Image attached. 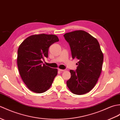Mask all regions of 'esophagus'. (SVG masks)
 Wrapping results in <instances>:
<instances>
[{
  "label": "esophagus",
  "mask_w": 120,
  "mask_h": 120,
  "mask_svg": "<svg viewBox=\"0 0 120 120\" xmlns=\"http://www.w3.org/2000/svg\"><path fill=\"white\" fill-rule=\"evenodd\" d=\"M58 70H59L60 71H65L64 69H60V68L58 69Z\"/></svg>",
  "instance_id": "obj_1"
}]
</instances>
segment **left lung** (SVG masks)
<instances>
[{
  "label": "left lung",
  "mask_w": 120,
  "mask_h": 120,
  "mask_svg": "<svg viewBox=\"0 0 120 120\" xmlns=\"http://www.w3.org/2000/svg\"><path fill=\"white\" fill-rule=\"evenodd\" d=\"M64 37L70 46L73 59L79 60L76 70H70L67 86L74 94L87 93L96 84L102 69L103 54L99 42L82 30L66 33Z\"/></svg>",
  "instance_id": "left-lung-1"
}]
</instances>
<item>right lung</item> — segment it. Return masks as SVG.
Listing matches in <instances>:
<instances>
[{"instance_id": "add662e5", "label": "right lung", "mask_w": 120, "mask_h": 120, "mask_svg": "<svg viewBox=\"0 0 120 120\" xmlns=\"http://www.w3.org/2000/svg\"><path fill=\"white\" fill-rule=\"evenodd\" d=\"M59 41L57 36L42 34L26 38L18 49L17 65L20 76L30 90L42 93L49 90L57 75V68L45 65L49 46Z\"/></svg>"}]
</instances>
